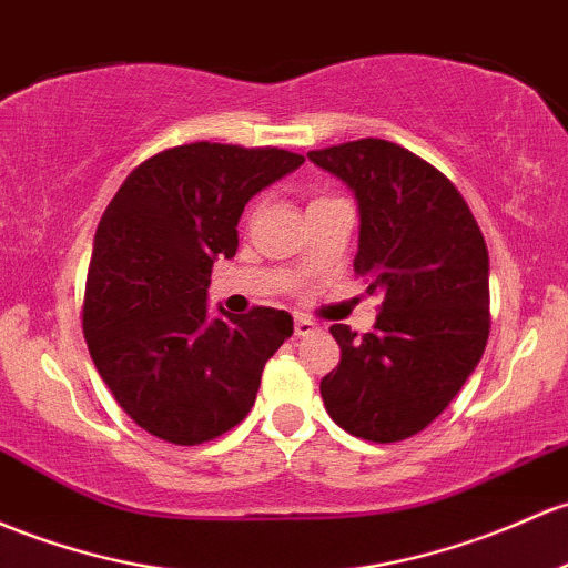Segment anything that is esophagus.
<instances>
[{"instance_id": "obj_1", "label": "esophagus", "mask_w": 568, "mask_h": 568, "mask_svg": "<svg viewBox=\"0 0 568 568\" xmlns=\"http://www.w3.org/2000/svg\"><path fill=\"white\" fill-rule=\"evenodd\" d=\"M294 332H296V336L315 334V332H317V323L310 321V317H302V315H298V317H296V323H294Z\"/></svg>"}]
</instances>
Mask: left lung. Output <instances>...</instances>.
<instances>
[{
	"label": "left lung",
	"mask_w": 568,
	"mask_h": 568,
	"mask_svg": "<svg viewBox=\"0 0 568 568\" xmlns=\"http://www.w3.org/2000/svg\"><path fill=\"white\" fill-rule=\"evenodd\" d=\"M353 191L366 294L383 296L375 332L332 326L339 366L321 379L336 426L369 442H402L456 398L488 342V247L456 185L385 140L307 153Z\"/></svg>",
	"instance_id": "1"
}]
</instances>
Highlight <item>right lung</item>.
<instances>
[{"mask_svg":"<svg viewBox=\"0 0 568 568\" xmlns=\"http://www.w3.org/2000/svg\"><path fill=\"white\" fill-rule=\"evenodd\" d=\"M304 164L277 148L193 142L123 180L99 221L83 332L115 402L174 445H202L251 413L264 364L294 334L285 310L210 313V272L234 258L242 210Z\"/></svg>","mask_w":568,"mask_h":568,"instance_id":"right-lung-1","label":"right lung"}]
</instances>
